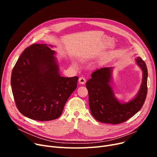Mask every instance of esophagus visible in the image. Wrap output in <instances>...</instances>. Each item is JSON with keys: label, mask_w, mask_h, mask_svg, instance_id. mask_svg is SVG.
I'll list each match as a JSON object with an SVG mask.
<instances>
[{"label": "esophagus", "mask_w": 157, "mask_h": 157, "mask_svg": "<svg viewBox=\"0 0 157 157\" xmlns=\"http://www.w3.org/2000/svg\"><path fill=\"white\" fill-rule=\"evenodd\" d=\"M78 81H79V84H81V85H84L86 83V79L83 77H80L79 78Z\"/></svg>", "instance_id": "1"}]
</instances>
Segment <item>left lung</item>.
I'll return each mask as SVG.
<instances>
[{"instance_id": "left-lung-1", "label": "left lung", "mask_w": 157, "mask_h": 157, "mask_svg": "<svg viewBox=\"0 0 157 157\" xmlns=\"http://www.w3.org/2000/svg\"><path fill=\"white\" fill-rule=\"evenodd\" d=\"M135 60L143 72L142 82L137 94L127 102H121L115 96L111 85L114 67L94 71L86 82L90 111L97 121L119 124L132 117L141 109L147 95V69L141 57H137Z\"/></svg>"}]
</instances>
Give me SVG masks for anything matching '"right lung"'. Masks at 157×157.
I'll use <instances>...</instances> for the list:
<instances>
[{"label":"right lung","mask_w":157,"mask_h":157,"mask_svg":"<svg viewBox=\"0 0 157 157\" xmlns=\"http://www.w3.org/2000/svg\"><path fill=\"white\" fill-rule=\"evenodd\" d=\"M53 47L46 44L30 46L12 71L11 85L17 108L34 120L50 121L60 117L77 87L78 76H60Z\"/></svg>","instance_id":"right-lung-1"}]
</instances>
